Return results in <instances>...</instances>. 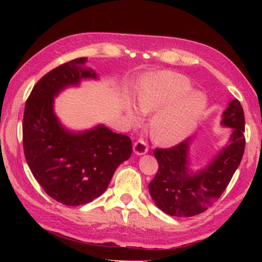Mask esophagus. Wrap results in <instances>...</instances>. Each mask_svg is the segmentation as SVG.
<instances>
[{
    "label": "esophagus",
    "instance_id": "34e87169",
    "mask_svg": "<svg viewBox=\"0 0 262 262\" xmlns=\"http://www.w3.org/2000/svg\"><path fill=\"white\" fill-rule=\"evenodd\" d=\"M133 152L137 155H143L148 152V146L144 140H138L133 145Z\"/></svg>",
    "mask_w": 262,
    "mask_h": 262
}]
</instances>
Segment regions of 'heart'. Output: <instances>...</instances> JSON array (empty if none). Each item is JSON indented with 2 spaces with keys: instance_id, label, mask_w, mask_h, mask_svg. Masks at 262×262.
<instances>
[{
  "instance_id": "obj_1",
  "label": "heart",
  "mask_w": 262,
  "mask_h": 262,
  "mask_svg": "<svg viewBox=\"0 0 262 262\" xmlns=\"http://www.w3.org/2000/svg\"><path fill=\"white\" fill-rule=\"evenodd\" d=\"M184 75L163 71L148 75L137 95V107L141 113L150 114L152 137L164 145L176 144L186 139L195 128L208 106L207 97L198 91ZM126 116L132 121L139 114L131 105Z\"/></svg>"
}]
</instances>
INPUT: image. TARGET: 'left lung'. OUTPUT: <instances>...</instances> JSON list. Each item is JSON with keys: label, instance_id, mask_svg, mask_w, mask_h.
I'll return each mask as SVG.
<instances>
[{"label": "left lung", "instance_id": "obj_1", "mask_svg": "<svg viewBox=\"0 0 262 262\" xmlns=\"http://www.w3.org/2000/svg\"><path fill=\"white\" fill-rule=\"evenodd\" d=\"M221 124L232 128L228 143L199 171L189 169V149L192 140L170 148H156V176L148 190L153 201L171 216L188 217L200 214L219 199L238 168L245 150V116L241 102L231 100L222 115Z\"/></svg>", "mask_w": 262, "mask_h": 262}]
</instances>
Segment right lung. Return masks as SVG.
<instances>
[{"label":"right lung","mask_w":262,"mask_h":262,"mask_svg":"<svg viewBox=\"0 0 262 262\" xmlns=\"http://www.w3.org/2000/svg\"><path fill=\"white\" fill-rule=\"evenodd\" d=\"M78 58L53 69L34 86L23 119L24 152L45 192L66 205L86 204L106 191L118 166L129 160L131 139L104 124L70 131L54 114V97L82 80H97Z\"/></svg>","instance_id":"obj_1"}]
</instances>
